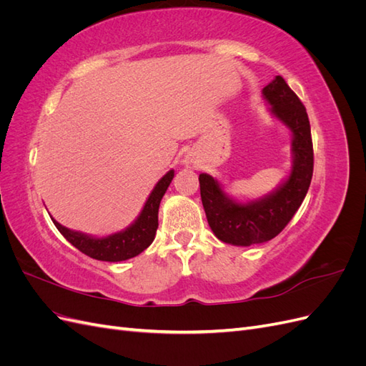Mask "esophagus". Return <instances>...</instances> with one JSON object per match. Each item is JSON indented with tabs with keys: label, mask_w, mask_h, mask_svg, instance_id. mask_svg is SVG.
<instances>
[{
	"label": "esophagus",
	"mask_w": 366,
	"mask_h": 366,
	"mask_svg": "<svg viewBox=\"0 0 366 366\" xmlns=\"http://www.w3.org/2000/svg\"><path fill=\"white\" fill-rule=\"evenodd\" d=\"M184 164H186V168H191V169L195 168V162H192V160H189V159L184 160Z\"/></svg>",
	"instance_id": "1"
}]
</instances>
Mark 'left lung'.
<instances>
[{
  "instance_id": "left-lung-1",
  "label": "left lung",
  "mask_w": 366,
  "mask_h": 366,
  "mask_svg": "<svg viewBox=\"0 0 366 366\" xmlns=\"http://www.w3.org/2000/svg\"><path fill=\"white\" fill-rule=\"evenodd\" d=\"M262 96L272 114L292 132L290 175L273 192L247 203L226 195L212 175L198 177L210 229L218 239L242 247L270 241L282 232L302 204L313 177V142L305 107L281 76L262 88Z\"/></svg>"
}]
</instances>
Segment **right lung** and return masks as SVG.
Returning <instances> with one entry per match:
<instances>
[{
	"label": "right lung",
	"mask_w": 366,
	"mask_h": 366,
	"mask_svg": "<svg viewBox=\"0 0 366 366\" xmlns=\"http://www.w3.org/2000/svg\"><path fill=\"white\" fill-rule=\"evenodd\" d=\"M172 179L174 169L166 172L159 180L134 223L128 226L125 230L116 232V234H112L108 237L96 238L85 235L81 234V232L64 227L58 221H54L53 218L51 219L54 226H56V229L62 234V237L77 250L85 253L86 257L109 262L134 258L147 247H149L154 238H156V232L159 227V206Z\"/></svg>",
	"instance_id": "1"
}]
</instances>
